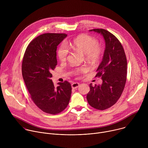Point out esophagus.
<instances>
[{"label":"esophagus","mask_w":148,"mask_h":148,"mask_svg":"<svg viewBox=\"0 0 148 148\" xmlns=\"http://www.w3.org/2000/svg\"><path fill=\"white\" fill-rule=\"evenodd\" d=\"M79 86V84L78 83V82H74V83H73V84H71L72 88H74V89L78 88V87Z\"/></svg>","instance_id":"34e87169"}]
</instances>
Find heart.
Wrapping results in <instances>:
<instances>
[{"mask_svg":"<svg viewBox=\"0 0 148 148\" xmlns=\"http://www.w3.org/2000/svg\"><path fill=\"white\" fill-rule=\"evenodd\" d=\"M68 47L74 51L81 52L86 55L87 59L91 61H97L102 54V47L97 43V40L88 34H84L77 36L70 41ZM69 50L64 44H61L58 50V57L61 61H65L67 58ZM88 70L87 67H82L74 70L75 74L86 72Z\"/></svg>","mask_w":148,"mask_h":148,"instance_id":"1","label":"heart"}]
</instances>
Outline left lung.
Masks as SVG:
<instances>
[{"mask_svg":"<svg viewBox=\"0 0 148 148\" xmlns=\"http://www.w3.org/2000/svg\"><path fill=\"white\" fill-rule=\"evenodd\" d=\"M90 31L103 36L105 49L95 75L101 78L102 83L95 86L90 84L87 99L92 107L104 110L114 105L122 95L126 81L127 61L121 43L114 34L102 29Z\"/></svg>","mask_w":148,"mask_h":148,"instance_id":"obj_1","label":"left lung"}]
</instances>
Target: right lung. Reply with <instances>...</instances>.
<instances>
[{
	"label": "right lung",
	"mask_w": 148,
	"mask_h": 148,
	"mask_svg": "<svg viewBox=\"0 0 148 148\" xmlns=\"http://www.w3.org/2000/svg\"><path fill=\"white\" fill-rule=\"evenodd\" d=\"M67 36L64 33L38 36L28 45L22 61V75L32 99L41 111L53 115L66 108L71 94L68 81L58 82L56 87L51 79V71L57 64V46Z\"/></svg>",
	"instance_id": "obj_1"
}]
</instances>
